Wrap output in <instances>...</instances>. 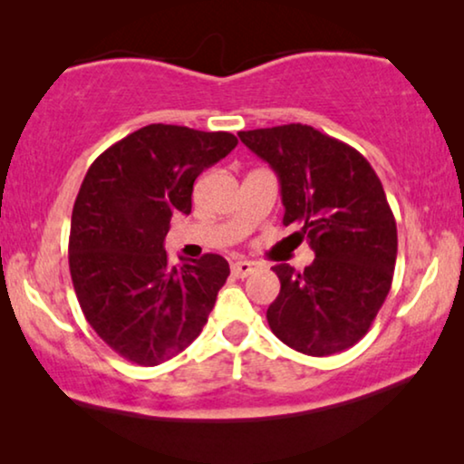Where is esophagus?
I'll return each instance as SVG.
<instances>
[{"label":"esophagus","instance_id":"obj_1","mask_svg":"<svg viewBox=\"0 0 464 464\" xmlns=\"http://www.w3.org/2000/svg\"><path fill=\"white\" fill-rule=\"evenodd\" d=\"M256 268H257V266L253 264V262H249V259H240V262H234L232 264V275L238 276V278H245V276L253 275V272H256Z\"/></svg>","mask_w":464,"mask_h":464}]
</instances>
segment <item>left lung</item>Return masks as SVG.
<instances>
[{
    "label": "left lung",
    "mask_w": 464,
    "mask_h": 464,
    "mask_svg": "<svg viewBox=\"0 0 464 464\" xmlns=\"http://www.w3.org/2000/svg\"><path fill=\"white\" fill-rule=\"evenodd\" d=\"M240 141L281 181L283 226L306 238L314 262L275 266L281 294L266 319L297 353L327 357L370 332L391 291L397 224L372 164L348 143L308 124L240 130Z\"/></svg>",
    "instance_id": "8db88e82"
}]
</instances>
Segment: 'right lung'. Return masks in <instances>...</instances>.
Instances as JSON below:
<instances>
[{
    "mask_svg": "<svg viewBox=\"0 0 464 464\" xmlns=\"http://www.w3.org/2000/svg\"><path fill=\"white\" fill-rule=\"evenodd\" d=\"M232 132L150 124L107 148L82 181L69 272L86 321L120 357L154 367L198 338L230 276L218 253L169 264L164 237L194 181L237 148Z\"/></svg>",
    "mask_w": 464,
    "mask_h": 464,
    "instance_id": "1",
    "label": "right lung"
}]
</instances>
